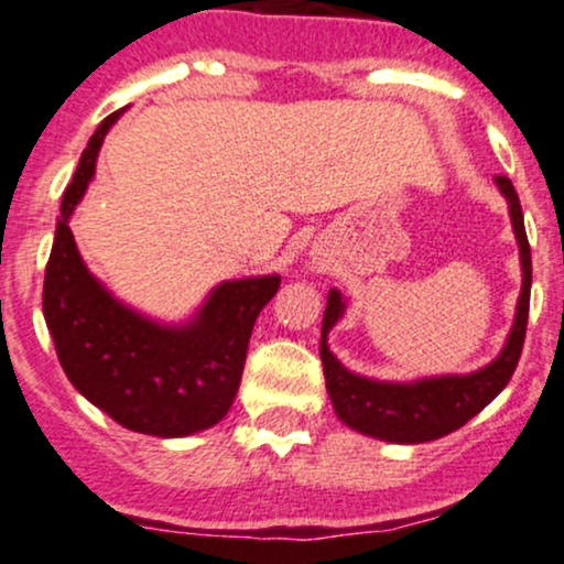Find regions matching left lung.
<instances>
[{
	"label": "left lung",
	"instance_id": "1",
	"mask_svg": "<svg viewBox=\"0 0 564 564\" xmlns=\"http://www.w3.org/2000/svg\"><path fill=\"white\" fill-rule=\"evenodd\" d=\"M496 185L509 200L511 228H514L517 243H520L522 262V291L520 300H517L514 326H511L501 355L494 364L480 368V371L464 373V377H430L419 381H377L358 377V373L347 371L328 349V332L345 315V296H341V291L332 289L326 313H323L321 360L336 416L349 430L387 440V443H426V440L451 435L453 430L467 424L509 384L517 360H520L522 345H525L533 264H530V243L514 185L509 177H496Z\"/></svg>",
	"mask_w": 564,
	"mask_h": 564
}]
</instances>
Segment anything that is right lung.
<instances>
[{"label": "right lung", "mask_w": 564, "mask_h": 564, "mask_svg": "<svg viewBox=\"0 0 564 564\" xmlns=\"http://www.w3.org/2000/svg\"><path fill=\"white\" fill-rule=\"evenodd\" d=\"M121 113L97 127L63 193L42 310L63 371L89 403L132 432L185 437L209 430L230 411L251 328L275 296L281 275L219 283L191 321L166 326L127 307L89 273L68 219Z\"/></svg>", "instance_id": "obj_1"}]
</instances>
